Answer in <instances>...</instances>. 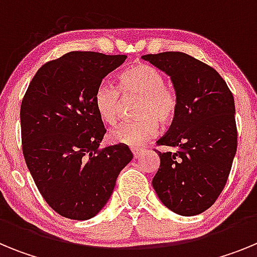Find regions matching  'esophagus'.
Returning a JSON list of instances; mask_svg holds the SVG:
<instances>
[{
  "label": "esophagus",
  "instance_id": "obj_1",
  "mask_svg": "<svg viewBox=\"0 0 257 257\" xmlns=\"http://www.w3.org/2000/svg\"><path fill=\"white\" fill-rule=\"evenodd\" d=\"M131 152H133L134 158H139V157H142V154L144 153V151H143V149H136V148L131 149Z\"/></svg>",
  "mask_w": 257,
  "mask_h": 257
}]
</instances>
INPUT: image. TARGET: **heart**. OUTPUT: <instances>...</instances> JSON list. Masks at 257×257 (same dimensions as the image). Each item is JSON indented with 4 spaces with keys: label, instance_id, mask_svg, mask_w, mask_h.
Listing matches in <instances>:
<instances>
[{
    "label": "heart",
    "instance_id": "b5f03b06",
    "mask_svg": "<svg viewBox=\"0 0 257 257\" xmlns=\"http://www.w3.org/2000/svg\"><path fill=\"white\" fill-rule=\"evenodd\" d=\"M118 88L101 83L94 95V105L101 121L114 124L119 118L122 96H138L135 117L138 119L118 126L110 131L109 139L115 144L138 147L152 139L161 124H170L179 108L178 95L165 85L160 70L144 63L126 68L118 76Z\"/></svg>",
    "mask_w": 257,
    "mask_h": 257
}]
</instances>
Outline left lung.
I'll return each instance as SVG.
<instances>
[{
  "instance_id": "left-lung-1",
  "label": "left lung",
  "mask_w": 257,
  "mask_h": 257,
  "mask_svg": "<svg viewBox=\"0 0 257 257\" xmlns=\"http://www.w3.org/2000/svg\"><path fill=\"white\" fill-rule=\"evenodd\" d=\"M144 60L171 78L179 108L157 144L161 165L152 185L163 205L194 216L215 203L225 187L237 152L234 97L216 70L178 51L149 54Z\"/></svg>"
}]
</instances>
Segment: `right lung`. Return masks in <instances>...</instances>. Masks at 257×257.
Segmentation results:
<instances>
[{"label": "right lung", "instance_id": "add662e5", "mask_svg": "<svg viewBox=\"0 0 257 257\" xmlns=\"http://www.w3.org/2000/svg\"><path fill=\"white\" fill-rule=\"evenodd\" d=\"M126 58L68 52L42 65L24 95L20 106L24 160L41 196L61 216L94 217L133 160L123 145L99 149L106 130L94 105L104 77Z\"/></svg>", "mask_w": 257, "mask_h": 257}]
</instances>
